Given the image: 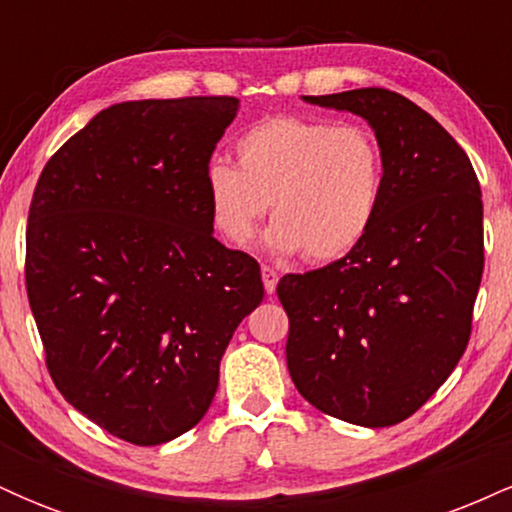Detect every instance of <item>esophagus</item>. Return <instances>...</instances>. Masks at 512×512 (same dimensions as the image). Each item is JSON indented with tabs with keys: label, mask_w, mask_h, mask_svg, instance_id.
Listing matches in <instances>:
<instances>
[{
	"label": "esophagus",
	"mask_w": 512,
	"mask_h": 512,
	"mask_svg": "<svg viewBox=\"0 0 512 512\" xmlns=\"http://www.w3.org/2000/svg\"><path fill=\"white\" fill-rule=\"evenodd\" d=\"M276 281H279V274H276V269H274V267H267V264H262V284H264V291L274 293V291H276Z\"/></svg>",
	"instance_id": "esophagus-1"
}]
</instances>
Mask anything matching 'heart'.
<instances>
[{
    "instance_id": "obj_1",
    "label": "heart",
    "mask_w": 512,
    "mask_h": 512,
    "mask_svg": "<svg viewBox=\"0 0 512 512\" xmlns=\"http://www.w3.org/2000/svg\"><path fill=\"white\" fill-rule=\"evenodd\" d=\"M238 168L214 161L204 175L221 236L245 245L272 202L264 243L308 262H332L361 243L378 216L385 156L361 125L281 115L236 142Z\"/></svg>"
}]
</instances>
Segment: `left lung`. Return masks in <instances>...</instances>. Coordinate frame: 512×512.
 Wrapping results in <instances>:
<instances>
[{"label": "left lung", "instance_id": "obj_1", "mask_svg": "<svg viewBox=\"0 0 512 512\" xmlns=\"http://www.w3.org/2000/svg\"><path fill=\"white\" fill-rule=\"evenodd\" d=\"M305 103L349 110L385 156L378 216L342 260L276 286L293 385L334 419H409L455 370L484 272V207L467 154L426 110L387 88Z\"/></svg>", "mask_w": 512, "mask_h": 512}]
</instances>
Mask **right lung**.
I'll return each instance as SVG.
<instances>
[{
    "instance_id": "1",
    "label": "right lung",
    "mask_w": 512,
    "mask_h": 512,
    "mask_svg": "<svg viewBox=\"0 0 512 512\" xmlns=\"http://www.w3.org/2000/svg\"><path fill=\"white\" fill-rule=\"evenodd\" d=\"M233 96L110 105L35 185L26 291L62 397L134 445L202 421L219 363L262 303L260 264L214 238L204 187Z\"/></svg>"
}]
</instances>
